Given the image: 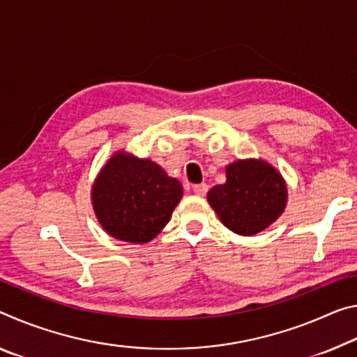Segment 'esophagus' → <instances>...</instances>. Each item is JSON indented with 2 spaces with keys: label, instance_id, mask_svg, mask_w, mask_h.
<instances>
[{
  "label": "esophagus",
  "instance_id": "obj_1",
  "mask_svg": "<svg viewBox=\"0 0 357 357\" xmlns=\"http://www.w3.org/2000/svg\"><path fill=\"white\" fill-rule=\"evenodd\" d=\"M192 190H194V194H197V195H206L208 184H205V183L195 184V185H192Z\"/></svg>",
  "mask_w": 357,
  "mask_h": 357
}]
</instances>
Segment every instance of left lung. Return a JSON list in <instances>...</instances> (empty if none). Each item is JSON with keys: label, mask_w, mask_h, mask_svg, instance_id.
I'll use <instances>...</instances> for the list:
<instances>
[{"label": "left lung", "mask_w": 357, "mask_h": 357, "mask_svg": "<svg viewBox=\"0 0 357 357\" xmlns=\"http://www.w3.org/2000/svg\"><path fill=\"white\" fill-rule=\"evenodd\" d=\"M227 181L208 192V202L225 227L238 235L267 229L286 206L284 181L262 160H238L225 169Z\"/></svg>", "instance_id": "8db88e82"}]
</instances>
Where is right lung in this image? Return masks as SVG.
<instances>
[{"mask_svg": "<svg viewBox=\"0 0 357 357\" xmlns=\"http://www.w3.org/2000/svg\"><path fill=\"white\" fill-rule=\"evenodd\" d=\"M183 185L160 165L119 152L106 163L92 189L93 208L103 229L117 240L151 241L172 218Z\"/></svg>", "mask_w": 357, "mask_h": 357, "instance_id": "obj_1", "label": "right lung"}]
</instances>
